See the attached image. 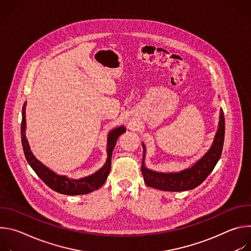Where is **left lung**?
<instances>
[{"mask_svg": "<svg viewBox=\"0 0 251 251\" xmlns=\"http://www.w3.org/2000/svg\"><path fill=\"white\" fill-rule=\"evenodd\" d=\"M225 114L221 109L219 128L209 150L194 166L177 173H158L146 168L144 160L146 147L143 146V161L141 171L147 186L161 191L183 192L193 190L200 186L219 162L225 141Z\"/></svg>", "mask_w": 251, "mask_h": 251, "instance_id": "8db88e82", "label": "left lung"}]
</instances>
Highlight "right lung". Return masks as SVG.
Segmentation results:
<instances>
[{
  "mask_svg": "<svg viewBox=\"0 0 251 251\" xmlns=\"http://www.w3.org/2000/svg\"><path fill=\"white\" fill-rule=\"evenodd\" d=\"M25 102L23 106V119L21 124V135H22V145L24 149V153L25 159L32 170L35 172L42 180L49 186L51 190L62 194V195H69V196H76V195H85L89 194L95 190H98L106 181L107 176H108L110 170H111V157L114 147L116 145V142L119 136L125 133L126 129L124 126H120L118 128L113 129L109 132L108 138H107V160L104 166L99 169L96 173L79 178V180H74V178H69L66 176H59L47 168L43 163H41L38 159L32 155L29 145L27 143L25 137Z\"/></svg>",
  "mask_w": 251,
  "mask_h": 251,
  "instance_id": "add662e5",
  "label": "right lung"
}]
</instances>
